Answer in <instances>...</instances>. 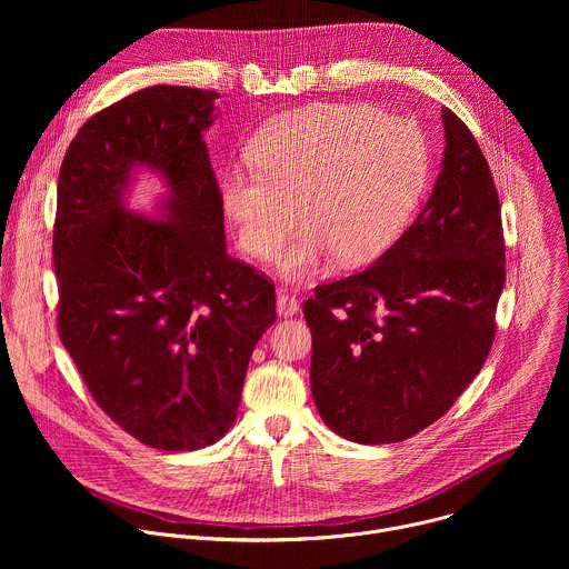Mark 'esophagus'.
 Segmentation results:
<instances>
[{
	"label": "esophagus",
	"instance_id": "1",
	"mask_svg": "<svg viewBox=\"0 0 569 569\" xmlns=\"http://www.w3.org/2000/svg\"><path fill=\"white\" fill-rule=\"evenodd\" d=\"M277 312H279L281 317H292V315H297V312H299V301H297V297H292V295H288V292H279V295H277Z\"/></svg>",
	"mask_w": 569,
	"mask_h": 569
}]
</instances>
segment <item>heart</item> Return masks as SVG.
Returning <instances> with one entry per match:
<instances>
[{
	"instance_id": "b5f03b06",
	"label": "heart",
	"mask_w": 569,
	"mask_h": 569,
	"mask_svg": "<svg viewBox=\"0 0 569 569\" xmlns=\"http://www.w3.org/2000/svg\"><path fill=\"white\" fill-rule=\"evenodd\" d=\"M252 159L222 173L220 202L261 261L279 254L297 216L306 222L279 261L290 281L333 254L345 266L380 257L415 216L430 171L421 126L365 103L286 112L254 137Z\"/></svg>"
}]
</instances>
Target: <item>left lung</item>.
<instances>
[{"mask_svg":"<svg viewBox=\"0 0 569 569\" xmlns=\"http://www.w3.org/2000/svg\"><path fill=\"white\" fill-rule=\"evenodd\" d=\"M443 167L423 211L367 270L315 288L310 389L333 432L398 443L441 419L483 367L505 288L498 189L448 108Z\"/></svg>","mask_w":569,"mask_h":569,"instance_id":"1","label":"left lung"}]
</instances>
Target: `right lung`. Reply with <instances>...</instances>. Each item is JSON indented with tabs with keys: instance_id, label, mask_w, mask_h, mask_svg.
<instances>
[{
	"instance_id": "1",
	"label": "right lung",
	"mask_w": 569,
	"mask_h": 569,
	"mask_svg": "<svg viewBox=\"0 0 569 569\" xmlns=\"http://www.w3.org/2000/svg\"><path fill=\"white\" fill-rule=\"evenodd\" d=\"M218 92L139 90L83 123L58 176V333L99 408L137 441L184 452L236 421L274 283L227 254L202 132ZM137 166L166 178V220L130 214Z\"/></svg>"
}]
</instances>
